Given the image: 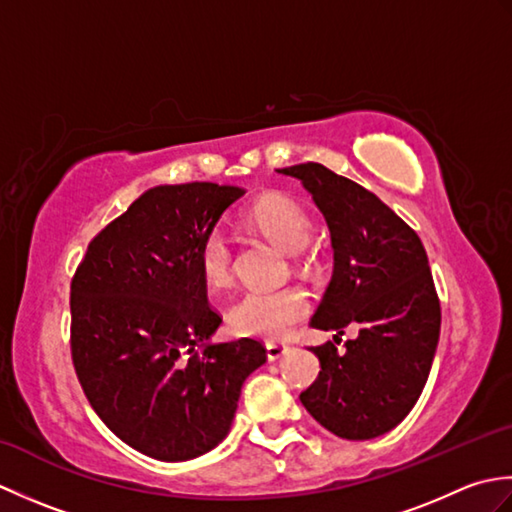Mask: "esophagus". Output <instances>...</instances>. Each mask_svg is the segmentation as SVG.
<instances>
[{
  "instance_id": "esophagus-1",
  "label": "esophagus",
  "mask_w": 512,
  "mask_h": 512,
  "mask_svg": "<svg viewBox=\"0 0 512 512\" xmlns=\"http://www.w3.org/2000/svg\"><path fill=\"white\" fill-rule=\"evenodd\" d=\"M288 345L286 343H266V356L268 361H277V358H281L286 354Z\"/></svg>"
}]
</instances>
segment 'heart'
Masks as SVG:
<instances>
[{"instance_id":"b5f03b06","label":"heart","mask_w":512,"mask_h":512,"mask_svg":"<svg viewBox=\"0 0 512 512\" xmlns=\"http://www.w3.org/2000/svg\"><path fill=\"white\" fill-rule=\"evenodd\" d=\"M246 220L288 253H299L310 242V217L290 195H262L248 209ZM198 266L209 286L222 288L231 284L233 246L222 228H209L202 235L198 244ZM308 312L310 301L301 288L248 290L228 310V325L237 336L279 341L301 319H306Z\"/></svg>"}]
</instances>
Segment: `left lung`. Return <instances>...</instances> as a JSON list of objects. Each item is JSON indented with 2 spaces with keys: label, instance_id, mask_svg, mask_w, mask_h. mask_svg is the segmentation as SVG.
<instances>
[{
  "label": "left lung",
  "instance_id": "left-lung-1",
  "mask_svg": "<svg viewBox=\"0 0 512 512\" xmlns=\"http://www.w3.org/2000/svg\"><path fill=\"white\" fill-rule=\"evenodd\" d=\"M301 180L330 228L334 273L310 321L317 330L354 323L339 354L328 341L317 380L301 391L310 416L345 440H372L405 420L427 383L440 339V299L420 237L361 184L319 162L277 169Z\"/></svg>",
  "mask_w": 512,
  "mask_h": 512
}]
</instances>
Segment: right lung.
<instances>
[{
	"mask_svg": "<svg viewBox=\"0 0 512 512\" xmlns=\"http://www.w3.org/2000/svg\"><path fill=\"white\" fill-rule=\"evenodd\" d=\"M244 189L215 182L145 191L96 235L70 286V347L92 409L129 447L184 462L231 429L244 380L266 363L255 339L211 343L202 235Z\"/></svg>",
	"mask_w": 512,
	"mask_h": 512,
	"instance_id": "1",
	"label": "right lung"
}]
</instances>
